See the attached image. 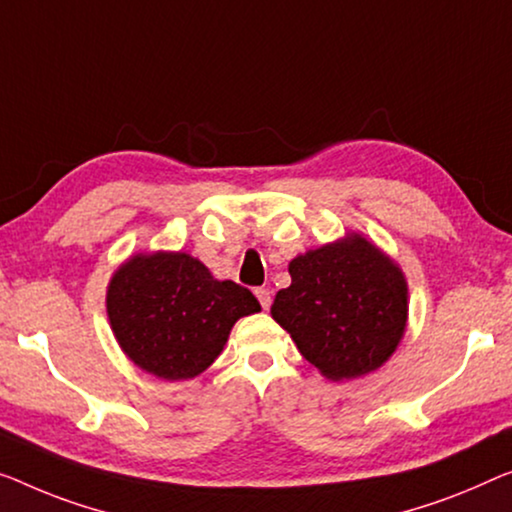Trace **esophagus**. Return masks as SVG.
<instances>
[{
	"label": "esophagus",
	"mask_w": 512,
	"mask_h": 512,
	"mask_svg": "<svg viewBox=\"0 0 512 512\" xmlns=\"http://www.w3.org/2000/svg\"><path fill=\"white\" fill-rule=\"evenodd\" d=\"M255 294H257L259 303H262V308H264V310H269V305H271V292H269V289L259 287V289H255Z\"/></svg>",
	"instance_id": "esophagus-1"
}]
</instances>
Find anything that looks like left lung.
I'll list each match as a JSON object with an SVG mask.
<instances>
[{
  "label": "left lung",
  "mask_w": 512,
  "mask_h": 512,
  "mask_svg": "<svg viewBox=\"0 0 512 512\" xmlns=\"http://www.w3.org/2000/svg\"><path fill=\"white\" fill-rule=\"evenodd\" d=\"M271 317L331 381L379 370L404 338L409 289L400 264L358 232L289 262Z\"/></svg>",
  "instance_id": "1"
}]
</instances>
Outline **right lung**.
Returning <instances> with one entry per match:
<instances>
[{"label": "right lung", "instance_id": "obj_1", "mask_svg": "<svg viewBox=\"0 0 512 512\" xmlns=\"http://www.w3.org/2000/svg\"><path fill=\"white\" fill-rule=\"evenodd\" d=\"M110 329L137 368L165 381L202 375L232 326L262 305L246 287L218 280L188 253H137L112 273Z\"/></svg>", "mask_w": 512, "mask_h": 512}]
</instances>
